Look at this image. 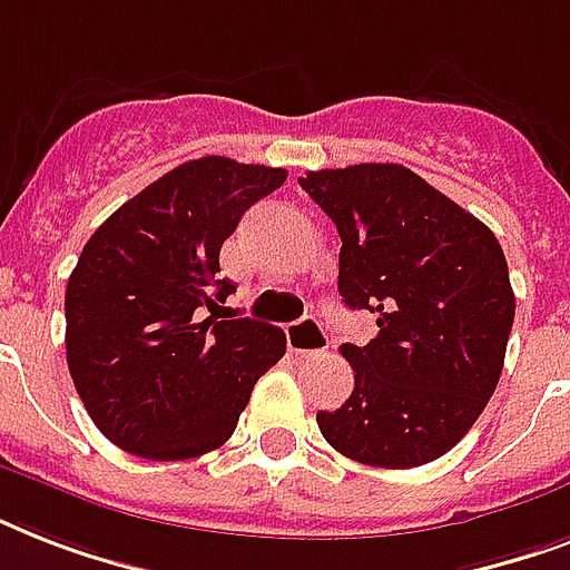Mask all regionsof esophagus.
Listing matches in <instances>:
<instances>
[{"label": "esophagus", "mask_w": 570, "mask_h": 570, "mask_svg": "<svg viewBox=\"0 0 570 570\" xmlns=\"http://www.w3.org/2000/svg\"><path fill=\"white\" fill-rule=\"evenodd\" d=\"M286 346L295 357L322 355L328 348V331L322 328L320 320L304 316V320L286 325Z\"/></svg>", "instance_id": "esophagus-1"}]
</instances>
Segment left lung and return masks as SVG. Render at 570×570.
Instances as JSON below:
<instances>
[{
  "mask_svg": "<svg viewBox=\"0 0 570 570\" xmlns=\"http://www.w3.org/2000/svg\"><path fill=\"white\" fill-rule=\"evenodd\" d=\"M298 183L337 224L343 302L379 325L366 346H340L355 390L316 414L322 438L370 468L441 459L503 373L514 293L500 242L402 165L325 168Z\"/></svg>",
  "mask_w": 570,
  "mask_h": 570,
  "instance_id": "1",
  "label": "left lung"
}]
</instances>
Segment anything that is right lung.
Returning <instances> with one entry per match:
<instances>
[{"mask_svg": "<svg viewBox=\"0 0 570 570\" xmlns=\"http://www.w3.org/2000/svg\"><path fill=\"white\" fill-rule=\"evenodd\" d=\"M284 168L204 156L129 197L67 281V366L94 425L150 461L197 459L233 434L286 334L222 307L218 250Z\"/></svg>", "mask_w": 570, "mask_h": 570, "instance_id": "obj_1", "label": "right lung"}]
</instances>
